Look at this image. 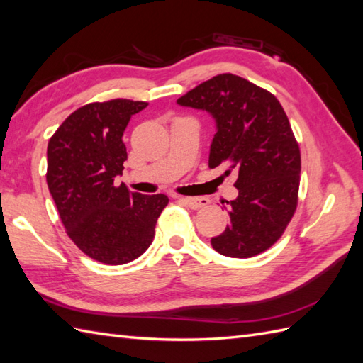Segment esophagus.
Segmentation results:
<instances>
[{
  "label": "esophagus",
  "instance_id": "esophagus-1",
  "mask_svg": "<svg viewBox=\"0 0 363 363\" xmlns=\"http://www.w3.org/2000/svg\"><path fill=\"white\" fill-rule=\"evenodd\" d=\"M180 201L191 209H201L209 205V199L206 197H180Z\"/></svg>",
  "mask_w": 363,
  "mask_h": 363
}]
</instances>
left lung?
<instances>
[{
    "instance_id": "8db88e82",
    "label": "left lung",
    "mask_w": 363,
    "mask_h": 363,
    "mask_svg": "<svg viewBox=\"0 0 363 363\" xmlns=\"http://www.w3.org/2000/svg\"><path fill=\"white\" fill-rule=\"evenodd\" d=\"M206 111L216 121L209 167L237 174L235 200L228 203L229 225L211 238L226 257H254L276 243L297 208L300 151L289 120L271 92L233 74L199 84L177 100Z\"/></svg>"
}]
</instances>
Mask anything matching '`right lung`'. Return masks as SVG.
I'll return each mask as SVG.
<instances>
[{"label":"right lung","mask_w":363,"mask_h":363,"mask_svg":"<svg viewBox=\"0 0 363 363\" xmlns=\"http://www.w3.org/2000/svg\"><path fill=\"white\" fill-rule=\"evenodd\" d=\"M146 106L123 99L86 104L48 145L46 180L66 233L86 255L106 264L140 257L169 201L164 194L143 196L113 183L128 160L123 132Z\"/></svg>","instance_id":"add662e5"}]
</instances>
